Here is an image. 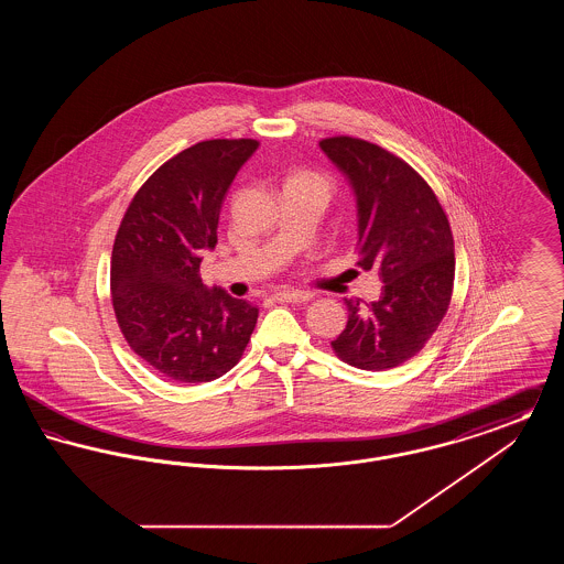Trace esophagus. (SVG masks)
I'll return each mask as SVG.
<instances>
[{
	"label": "esophagus",
	"instance_id": "esophagus-1",
	"mask_svg": "<svg viewBox=\"0 0 564 564\" xmlns=\"http://www.w3.org/2000/svg\"><path fill=\"white\" fill-rule=\"evenodd\" d=\"M272 300H276V302H297V304H302V302H308L311 300V294L308 292H276V294L272 295Z\"/></svg>",
	"mask_w": 564,
	"mask_h": 564
}]
</instances>
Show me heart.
Returning a JSON list of instances; mask_svg holds the SVG:
<instances>
[{
  "label": "heart",
  "mask_w": 564,
  "mask_h": 564,
  "mask_svg": "<svg viewBox=\"0 0 564 564\" xmlns=\"http://www.w3.org/2000/svg\"><path fill=\"white\" fill-rule=\"evenodd\" d=\"M294 180H311V182H317V184H322L317 177H308V175H300V177H294Z\"/></svg>",
  "instance_id": "1"
}]
</instances>
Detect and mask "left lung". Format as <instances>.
Listing matches in <instances>:
<instances>
[{
    "instance_id": "1",
    "label": "left lung",
    "mask_w": 564,
    "mask_h": 564,
    "mask_svg": "<svg viewBox=\"0 0 564 564\" xmlns=\"http://www.w3.org/2000/svg\"><path fill=\"white\" fill-rule=\"evenodd\" d=\"M319 148L355 196L357 264L378 270L382 281L368 308L347 300L349 322L332 347L359 370H389L423 349L448 311L451 224L427 182L395 154L352 137H329Z\"/></svg>"
}]
</instances>
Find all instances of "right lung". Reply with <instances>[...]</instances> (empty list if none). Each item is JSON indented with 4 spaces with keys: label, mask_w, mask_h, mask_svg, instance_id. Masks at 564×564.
Here are the masks:
<instances>
[{
    "label": "right lung",
    "mask_w": 564,
    "mask_h": 564,
    "mask_svg": "<svg viewBox=\"0 0 564 564\" xmlns=\"http://www.w3.org/2000/svg\"><path fill=\"white\" fill-rule=\"evenodd\" d=\"M256 139H212L180 152L134 194L111 251V302L129 347L173 382H209L241 359L258 322L247 300L205 288L224 198Z\"/></svg>",
    "instance_id": "right-lung-1"
}]
</instances>
